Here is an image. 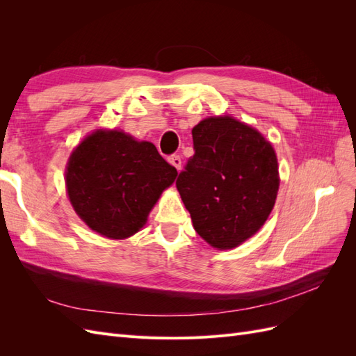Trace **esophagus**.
Segmentation results:
<instances>
[{
	"label": "esophagus",
	"mask_w": 356,
	"mask_h": 356,
	"mask_svg": "<svg viewBox=\"0 0 356 356\" xmlns=\"http://www.w3.org/2000/svg\"><path fill=\"white\" fill-rule=\"evenodd\" d=\"M168 160H169V163H170L172 166L177 168V170L181 169V157H179V156L174 154V156H170Z\"/></svg>",
	"instance_id": "1"
}]
</instances>
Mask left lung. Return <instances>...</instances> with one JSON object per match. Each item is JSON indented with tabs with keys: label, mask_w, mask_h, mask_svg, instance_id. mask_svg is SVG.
Masks as SVG:
<instances>
[{
	"label": "left lung",
	"mask_w": 356,
	"mask_h": 356,
	"mask_svg": "<svg viewBox=\"0 0 356 356\" xmlns=\"http://www.w3.org/2000/svg\"><path fill=\"white\" fill-rule=\"evenodd\" d=\"M191 134L195 156L177 188L200 238L217 250H232L260 230L275 207V149L230 115L204 118Z\"/></svg>",
	"instance_id": "left-lung-1"
}]
</instances>
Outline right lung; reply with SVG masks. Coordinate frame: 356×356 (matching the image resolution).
Segmentation results:
<instances>
[{"label":"right lung","mask_w":356,"mask_h":356,"mask_svg":"<svg viewBox=\"0 0 356 356\" xmlns=\"http://www.w3.org/2000/svg\"><path fill=\"white\" fill-rule=\"evenodd\" d=\"M177 175L154 144L99 129L70 156L65 182L74 211L93 232L126 239L143 229Z\"/></svg>","instance_id":"right-lung-1"}]
</instances>
